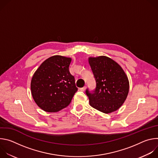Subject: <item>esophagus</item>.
I'll return each instance as SVG.
<instances>
[{
  "label": "esophagus",
  "mask_w": 158,
  "mask_h": 158,
  "mask_svg": "<svg viewBox=\"0 0 158 158\" xmlns=\"http://www.w3.org/2000/svg\"><path fill=\"white\" fill-rule=\"evenodd\" d=\"M85 87H82V88H80V91H84L85 90Z\"/></svg>",
  "instance_id": "1"
}]
</instances>
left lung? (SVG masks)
<instances>
[{
  "instance_id": "obj_1",
  "label": "left lung",
  "mask_w": 158,
  "mask_h": 158,
  "mask_svg": "<svg viewBox=\"0 0 158 158\" xmlns=\"http://www.w3.org/2000/svg\"><path fill=\"white\" fill-rule=\"evenodd\" d=\"M88 61L96 81L93 94L86 90L90 106L105 114L117 110L129 93L126 74L118 62L107 56L89 57Z\"/></svg>"
}]
</instances>
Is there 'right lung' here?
<instances>
[{"label":"right lung","mask_w":158,"mask_h":158,"mask_svg":"<svg viewBox=\"0 0 158 158\" xmlns=\"http://www.w3.org/2000/svg\"><path fill=\"white\" fill-rule=\"evenodd\" d=\"M72 59L53 56L45 60L34 73L31 82V94L43 110L57 112L68 106L77 88L69 72Z\"/></svg>","instance_id":"add662e5"}]
</instances>
